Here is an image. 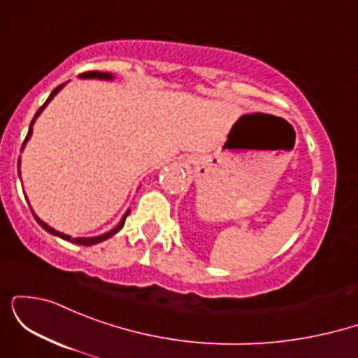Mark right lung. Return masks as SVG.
Wrapping results in <instances>:
<instances>
[{"instance_id": "obj_1", "label": "right lung", "mask_w": 358, "mask_h": 358, "mask_svg": "<svg viewBox=\"0 0 358 358\" xmlns=\"http://www.w3.org/2000/svg\"><path fill=\"white\" fill-rule=\"evenodd\" d=\"M79 77H80V79H99V80H113V79H114V76H113V73H109V72H97V71L84 72V73H80ZM64 85H65V84H62V85H59V87H55V89H53L50 96H48V99L45 101V104H43L42 108H40L38 110H36L35 117L31 119V122H30V129H28V134H27V138H24V141H23L22 151H23L24 145H27V141H28V139H30L31 133H34V124H35L36 117H38L40 114H42V110H43L45 108H47V104H48V102H50V101L53 99V97H55L57 94L60 92V90H62V87H64ZM18 173H20V159H18ZM129 212H131V210H126L124 215H122L121 222H119V224L116 225V227L113 229V231H109V232L102 234V236H96V237H76V239H72V237H71V236H67V234H62V232H59V231H55V229H53V227H50V225H48V224H45V222H43L42 219H38V215H35V212H34V215H35V220L38 222V224L42 225V227H43L45 231H47L48 234H52V236H57V237H60V239H64V241H69V242H73V244H79V245H94V244H99V242H102V241L109 239V237H113L114 234H117L119 231H121V229H122V225H124V220H126V217L129 215Z\"/></svg>"}]
</instances>
